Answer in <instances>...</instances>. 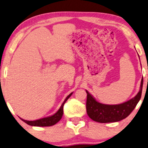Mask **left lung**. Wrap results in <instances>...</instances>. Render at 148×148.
<instances>
[{"label":"left lung","mask_w":148,"mask_h":148,"mask_svg":"<svg viewBox=\"0 0 148 148\" xmlns=\"http://www.w3.org/2000/svg\"><path fill=\"white\" fill-rule=\"evenodd\" d=\"M143 78L141 79L140 90L136 96L122 104L110 105L100 103L86 90L87 93L86 108L89 117L92 120L100 123L116 122L128 117L135 108L141 97L143 88Z\"/></svg>","instance_id":"1"}]
</instances>
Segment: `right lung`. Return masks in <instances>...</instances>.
Segmentation results:
<instances>
[{
    "label": "right lung",
    "mask_w": 148,
    "mask_h": 148,
    "mask_svg": "<svg viewBox=\"0 0 148 148\" xmlns=\"http://www.w3.org/2000/svg\"><path fill=\"white\" fill-rule=\"evenodd\" d=\"M72 93H71L70 95H68L67 96V98L65 99L64 102H63V104H61L60 108L58 110V111L57 113L54 114L53 115L50 116V117H45V118H42V119H37V120L35 121H27V120H24L23 119H21L22 121H24L26 124H27L28 125H30V126H51L55 125V124L59 121L62 117L63 114V106H64V104L65 103L68 99L70 98V97L72 96Z\"/></svg>",
    "instance_id": "obj_1"
}]
</instances>
